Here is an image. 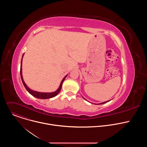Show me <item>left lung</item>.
<instances>
[{"label": "left lung", "mask_w": 147, "mask_h": 147, "mask_svg": "<svg viewBox=\"0 0 147 147\" xmlns=\"http://www.w3.org/2000/svg\"><path fill=\"white\" fill-rule=\"evenodd\" d=\"M82 98L84 99L85 100H87V99H85L84 98L83 96H82ZM111 100H107V101H105V102H102V103H96V104H95V103H94V104H95V105H100V104H103V103H107V102H109V101H110Z\"/></svg>", "instance_id": "1"}]
</instances>
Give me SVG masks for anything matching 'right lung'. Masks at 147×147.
Segmentation results:
<instances>
[{"label": "right lung", "mask_w": 147, "mask_h": 147, "mask_svg": "<svg viewBox=\"0 0 147 147\" xmlns=\"http://www.w3.org/2000/svg\"><path fill=\"white\" fill-rule=\"evenodd\" d=\"M24 53L23 55V56H22V61H21V66H20V75H21V78H22V82H23V84L24 86L25 87L26 89L27 90V91L31 94L32 95V96H35V98H39V99H49V98H53V97H55L59 93V92L61 90V87H62V84H63V81H65L66 77H67V76L68 74H67L63 78V80H61L60 84V86L59 87V88L54 92H38V91H34V90H32L31 89H30L27 86L26 84L25 83L24 80H23V75H22V61H23V57L24 56Z\"/></svg>", "instance_id": "add662e5"}]
</instances>
